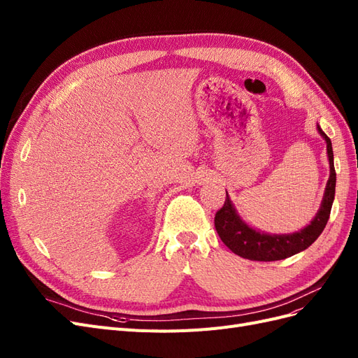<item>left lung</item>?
<instances>
[{
    "label": "left lung",
    "instance_id": "1",
    "mask_svg": "<svg viewBox=\"0 0 358 358\" xmlns=\"http://www.w3.org/2000/svg\"><path fill=\"white\" fill-rule=\"evenodd\" d=\"M320 136L327 143V158L330 166V178L327 180L326 191H324L322 201L315 218L306 227L296 233L288 234H270L259 231L254 227L248 225L237 213L229 194L222 208L215 215V229L218 231L221 241L231 252L242 258L252 259V262H276L284 259L294 254L305 251L313 242H315L322 230L326 229L329 221L331 204L334 200L336 191V171L333 162L331 142L327 134L322 131L317 124Z\"/></svg>",
    "mask_w": 358,
    "mask_h": 358
}]
</instances>
